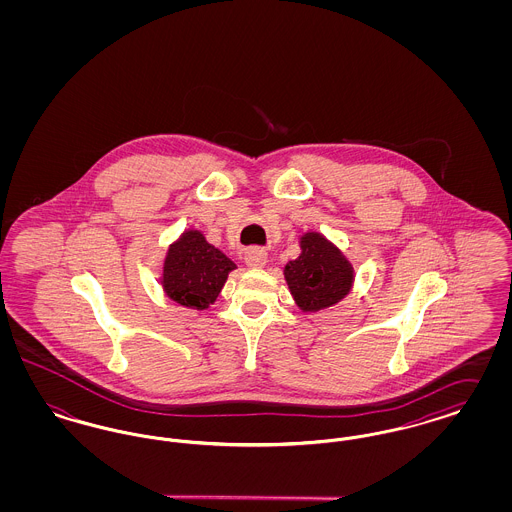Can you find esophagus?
Listing matches in <instances>:
<instances>
[{
  "instance_id": "34e87169",
  "label": "esophagus",
  "mask_w": 512,
  "mask_h": 512,
  "mask_svg": "<svg viewBox=\"0 0 512 512\" xmlns=\"http://www.w3.org/2000/svg\"><path fill=\"white\" fill-rule=\"evenodd\" d=\"M267 261V251L261 247H253L245 253V265L249 268H263L267 265Z\"/></svg>"
}]
</instances>
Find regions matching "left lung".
I'll list each match as a JSON object with an SVG mask.
<instances>
[{
  "instance_id": "8db88e82",
  "label": "left lung",
  "mask_w": 512,
  "mask_h": 512,
  "mask_svg": "<svg viewBox=\"0 0 512 512\" xmlns=\"http://www.w3.org/2000/svg\"><path fill=\"white\" fill-rule=\"evenodd\" d=\"M301 253L284 267V278L301 313H318L345 299L355 284V267L338 245L317 230L299 236Z\"/></svg>"
}]
</instances>
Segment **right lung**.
Instances as JSON below:
<instances>
[{"label": "right lung", "mask_w": 512, "mask_h": 512, "mask_svg": "<svg viewBox=\"0 0 512 512\" xmlns=\"http://www.w3.org/2000/svg\"><path fill=\"white\" fill-rule=\"evenodd\" d=\"M236 268L219 247L207 242L199 228H188L167 247L159 284L174 303L205 311L217 301L228 274Z\"/></svg>", "instance_id": "obj_1"}]
</instances>
